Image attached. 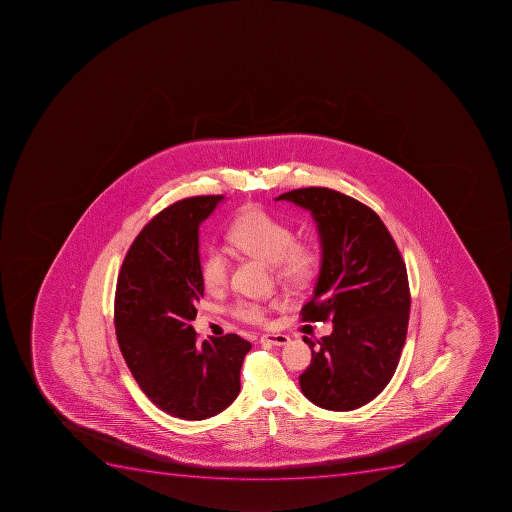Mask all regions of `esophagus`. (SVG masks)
<instances>
[{
  "label": "esophagus",
  "instance_id": "34e87169",
  "mask_svg": "<svg viewBox=\"0 0 512 512\" xmlns=\"http://www.w3.org/2000/svg\"><path fill=\"white\" fill-rule=\"evenodd\" d=\"M261 342L262 344L287 345L290 342V337L285 334H262Z\"/></svg>",
  "mask_w": 512,
  "mask_h": 512
}]
</instances>
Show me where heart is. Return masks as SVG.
Returning a JSON list of instances; mask_svg holds the SVG:
<instances>
[{
	"mask_svg": "<svg viewBox=\"0 0 512 512\" xmlns=\"http://www.w3.org/2000/svg\"><path fill=\"white\" fill-rule=\"evenodd\" d=\"M228 241L241 253L269 262L275 274L285 284L303 287L313 279L321 262L318 245L311 241H295V230L284 220L264 211L248 207L228 228ZM202 282L209 290L224 287L228 277V262L220 250L206 254L201 266ZM272 306L258 301H238L233 314L248 324H264Z\"/></svg>",
	"mask_w": 512,
	"mask_h": 512,
	"instance_id": "heart-1",
	"label": "heart"
}]
</instances>
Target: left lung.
<instances>
[{
  "instance_id": "left-lung-1",
  "label": "left lung",
  "mask_w": 512,
  "mask_h": 512,
  "mask_svg": "<svg viewBox=\"0 0 512 512\" xmlns=\"http://www.w3.org/2000/svg\"><path fill=\"white\" fill-rule=\"evenodd\" d=\"M275 201L303 207L318 224L321 269L301 321H332L311 348L301 392L337 412L368 404L389 384L407 337L410 288L396 241L363 202L329 188H300Z\"/></svg>"
}]
</instances>
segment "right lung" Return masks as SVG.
<instances>
[{"instance_id":"right-lung-1","label":"right lung","mask_w":512,"mask_h":512,"mask_svg":"<svg viewBox=\"0 0 512 512\" xmlns=\"http://www.w3.org/2000/svg\"><path fill=\"white\" fill-rule=\"evenodd\" d=\"M220 201L196 196L155 215L116 282V340L126 365L152 404L181 420H206L232 404L251 350L237 334L199 342L191 326L204 295L199 225Z\"/></svg>"}]
</instances>
